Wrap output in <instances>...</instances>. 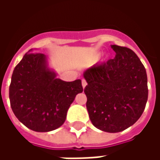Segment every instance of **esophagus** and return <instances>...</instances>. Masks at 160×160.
Masks as SVG:
<instances>
[{
	"label": "esophagus",
	"mask_w": 160,
	"mask_h": 160,
	"mask_svg": "<svg viewBox=\"0 0 160 160\" xmlns=\"http://www.w3.org/2000/svg\"><path fill=\"white\" fill-rule=\"evenodd\" d=\"M81 84H82V87H83V88H85V87H86V86L87 85V82L85 80H81Z\"/></svg>",
	"instance_id": "obj_1"
}]
</instances>
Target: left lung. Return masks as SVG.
I'll use <instances>...</instances> for the list:
<instances>
[{"label":"left lung","instance_id":"1","mask_svg":"<svg viewBox=\"0 0 160 160\" xmlns=\"http://www.w3.org/2000/svg\"><path fill=\"white\" fill-rule=\"evenodd\" d=\"M113 59L96 63L84 72L87 109L93 126L118 133L135 123L148 101V77L136 54L127 47L111 45Z\"/></svg>","mask_w":160,"mask_h":160}]
</instances>
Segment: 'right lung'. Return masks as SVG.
<instances>
[{
  "label": "right lung",
  "mask_w": 160,
  "mask_h": 160,
  "mask_svg": "<svg viewBox=\"0 0 160 160\" xmlns=\"http://www.w3.org/2000/svg\"><path fill=\"white\" fill-rule=\"evenodd\" d=\"M82 91L81 80L57 79L43 54L29 53L13 70L9 98L19 122L33 131L49 132L64 123L70 104Z\"/></svg>",
  "instance_id": "right-lung-1"
}]
</instances>
